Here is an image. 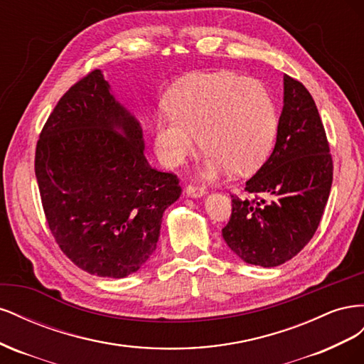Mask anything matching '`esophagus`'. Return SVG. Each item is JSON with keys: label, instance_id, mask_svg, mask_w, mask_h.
<instances>
[{"label": "esophagus", "instance_id": "obj_1", "mask_svg": "<svg viewBox=\"0 0 364 364\" xmlns=\"http://www.w3.org/2000/svg\"><path fill=\"white\" fill-rule=\"evenodd\" d=\"M185 194L188 197H194V199H197V197H202L206 194V188L205 186H197V185H188L185 188Z\"/></svg>", "mask_w": 364, "mask_h": 364}]
</instances>
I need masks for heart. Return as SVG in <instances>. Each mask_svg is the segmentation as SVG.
<instances>
[{
  "label": "heart",
  "instance_id": "1",
  "mask_svg": "<svg viewBox=\"0 0 364 364\" xmlns=\"http://www.w3.org/2000/svg\"><path fill=\"white\" fill-rule=\"evenodd\" d=\"M168 114L153 123V147L165 167L193 156L199 137L206 149L203 174L214 179L232 168L250 173L266 162L279 117L267 86L232 71L185 77L168 95Z\"/></svg>",
  "mask_w": 364,
  "mask_h": 364
}]
</instances>
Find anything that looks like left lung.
<instances>
[{"mask_svg": "<svg viewBox=\"0 0 364 364\" xmlns=\"http://www.w3.org/2000/svg\"><path fill=\"white\" fill-rule=\"evenodd\" d=\"M333 183V158L311 94L284 75V106L270 158L246 182L252 199L232 196L222 229L230 250L247 264L277 267L310 241Z\"/></svg>", "mask_w": 364, "mask_h": 364, "instance_id": "1", "label": "left lung"}]
</instances>
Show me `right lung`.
<instances>
[{
	"mask_svg": "<svg viewBox=\"0 0 364 364\" xmlns=\"http://www.w3.org/2000/svg\"><path fill=\"white\" fill-rule=\"evenodd\" d=\"M43 213L77 267L124 278L155 252L164 211L179 179L151 168L139 121L111 92L100 70L73 85L53 109L36 146Z\"/></svg>",
	"mask_w": 364,
	"mask_h": 364,
	"instance_id": "1",
	"label": "right lung"
}]
</instances>
